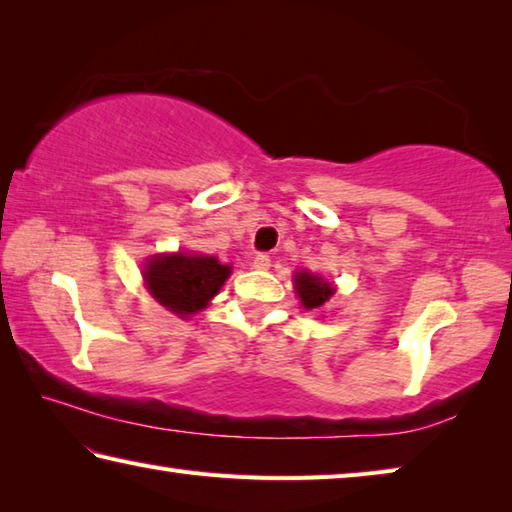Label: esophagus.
Listing matches in <instances>:
<instances>
[{
    "label": "esophagus",
    "mask_w": 512,
    "mask_h": 512,
    "mask_svg": "<svg viewBox=\"0 0 512 512\" xmlns=\"http://www.w3.org/2000/svg\"><path fill=\"white\" fill-rule=\"evenodd\" d=\"M254 267H256V270H270V267H272V258L267 256V254H258V256L254 258Z\"/></svg>",
    "instance_id": "obj_1"
}]
</instances>
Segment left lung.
<instances>
[{
    "label": "left lung",
    "mask_w": 512,
    "mask_h": 512,
    "mask_svg": "<svg viewBox=\"0 0 512 512\" xmlns=\"http://www.w3.org/2000/svg\"><path fill=\"white\" fill-rule=\"evenodd\" d=\"M294 290H297L301 306L306 310L324 308L330 297L335 294L333 283H328L326 279H321V276L310 274L306 270L294 274Z\"/></svg>",
    "instance_id": "obj_1"
}]
</instances>
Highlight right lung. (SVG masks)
Segmentation results:
<instances>
[{
    "mask_svg": "<svg viewBox=\"0 0 512 512\" xmlns=\"http://www.w3.org/2000/svg\"><path fill=\"white\" fill-rule=\"evenodd\" d=\"M141 274L150 297L184 319L209 306L229 279L231 267L222 265L215 256L177 251L150 256Z\"/></svg>",
    "mask_w": 512,
    "mask_h": 512,
    "instance_id": "1",
    "label": "right lung"
}]
</instances>
